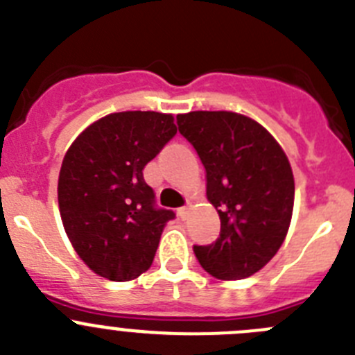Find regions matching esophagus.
<instances>
[{
	"label": "esophagus",
	"mask_w": 355,
	"mask_h": 355,
	"mask_svg": "<svg viewBox=\"0 0 355 355\" xmlns=\"http://www.w3.org/2000/svg\"><path fill=\"white\" fill-rule=\"evenodd\" d=\"M178 214H180L181 219H187V216H188V207H187V205H184V207L178 209Z\"/></svg>",
	"instance_id": "1"
}]
</instances>
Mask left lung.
I'll list each match as a JSON object with an SVG mask.
<instances>
[{
    "label": "left lung",
    "instance_id": "1",
    "mask_svg": "<svg viewBox=\"0 0 355 355\" xmlns=\"http://www.w3.org/2000/svg\"><path fill=\"white\" fill-rule=\"evenodd\" d=\"M178 127L204 164L207 200L221 219L218 241L193 245L195 256L216 279H245L288 235L295 204L288 157L263 125L232 111L178 114Z\"/></svg>",
    "mask_w": 355,
    "mask_h": 355
}]
</instances>
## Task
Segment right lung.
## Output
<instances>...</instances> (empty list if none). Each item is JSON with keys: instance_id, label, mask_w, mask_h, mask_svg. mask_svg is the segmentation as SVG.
<instances>
[{"instance_id": "1", "label": "right lung", "mask_w": 355, "mask_h": 355, "mask_svg": "<svg viewBox=\"0 0 355 355\" xmlns=\"http://www.w3.org/2000/svg\"><path fill=\"white\" fill-rule=\"evenodd\" d=\"M175 132L172 114L121 111L89 125L64 155L57 184L64 230L85 265L107 281L146 272L174 219L155 205L143 168Z\"/></svg>"}]
</instances>
